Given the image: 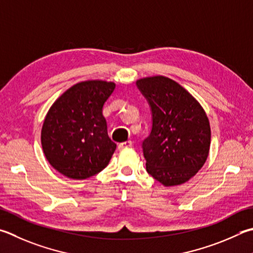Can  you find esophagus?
I'll list each match as a JSON object with an SVG mask.
<instances>
[{
  "label": "esophagus",
  "instance_id": "34e87169",
  "mask_svg": "<svg viewBox=\"0 0 253 253\" xmlns=\"http://www.w3.org/2000/svg\"><path fill=\"white\" fill-rule=\"evenodd\" d=\"M132 146V142L130 140H127V141H124L121 142V144L118 145V149H125V148H129V147Z\"/></svg>",
  "mask_w": 253,
  "mask_h": 253
}]
</instances>
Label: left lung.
<instances>
[{
    "label": "left lung",
    "mask_w": 253,
    "mask_h": 253,
    "mask_svg": "<svg viewBox=\"0 0 253 253\" xmlns=\"http://www.w3.org/2000/svg\"><path fill=\"white\" fill-rule=\"evenodd\" d=\"M136 85L149 104L153 121L150 134L142 141L146 170L164 186L181 185L208 157V117L194 96L168 77H146Z\"/></svg>",
    "instance_id": "obj_1"
}]
</instances>
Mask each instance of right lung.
Listing matches in <instances>:
<instances>
[{
    "label": "right lung",
    "mask_w": 253,
    "mask_h": 253,
    "mask_svg": "<svg viewBox=\"0 0 253 253\" xmlns=\"http://www.w3.org/2000/svg\"><path fill=\"white\" fill-rule=\"evenodd\" d=\"M115 87L112 82H81L49 108L41 141L48 163L64 176L87 179L108 165L116 144L108 137L103 107Z\"/></svg>",
    "instance_id": "1"
}]
</instances>
